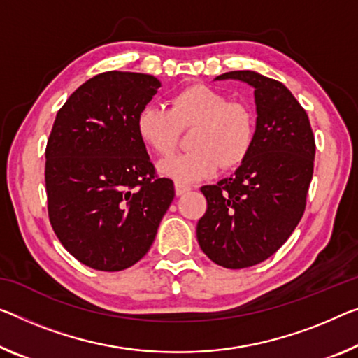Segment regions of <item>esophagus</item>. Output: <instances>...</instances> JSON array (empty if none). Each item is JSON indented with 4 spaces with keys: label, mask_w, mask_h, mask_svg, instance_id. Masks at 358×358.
<instances>
[{
    "label": "esophagus",
    "mask_w": 358,
    "mask_h": 358,
    "mask_svg": "<svg viewBox=\"0 0 358 358\" xmlns=\"http://www.w3.org/2000/svg\"><path fill=\"white\" fill-rule=\"evenodd\" d=\"M174 189H176V195L180 196V195H184L185 192H189V190H190V185H185V184L176 182V184H174Z\"/></svg>",
    "instance_id": "obj_1"
}]
</instances>
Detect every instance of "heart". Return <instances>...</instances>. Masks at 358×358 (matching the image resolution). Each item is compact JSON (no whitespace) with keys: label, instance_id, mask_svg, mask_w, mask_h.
<instances>
[{"label":"heart","instance_id":"heart-1","mask_svg":"<svg viewBox=\"0 0 358 358\" xmlns=\"http://www.w3.org/2000/svg\"><path fill=\"white\" fill-rule=\"evenodd\" d=\"M194 150L169 157L158 171L180 184L211 178L219 166L236 168L245 162L255 141L256 122L245 103L205 85H194L174 94L169 110L153 103L142 107L136 131L142 144L158 155H169L178 145L180 131L192 129Z\"/></svg>","mask_w":358,"mask_h":358}]
</instances>
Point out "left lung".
Here are the masks:
<instances>
[{
  "mask_svg": "<svg viewBox=\"0 0 358 358\" xmlns=\"http://www.w3.org/2000/svg\"><path fill=\"white\" fill-rule=\"evenodd\" d=\"M214 80H238L255 90L256 131L235 173L201 187L208 210L196 224V238L217 266L245 268L271 257L299 224L315 141L306 110L283 83L251 70Z\"/></svg>",
  "mask_w": 358,
  "mask_h": 358,
  "instance_id": "1",
  "label": "left lung"
}]
</instances>
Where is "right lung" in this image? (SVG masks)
<instances>
[{
    "instance_id": "obj_1",
    "label": "right lung",
    "mask_w": 358,
    "mask_h": 358,
    "mask_svg": "<svg viewBox=\"0 0 358 358\" xmlns=\"http://www.w3.org/2000/svg\"><path fill=\"white\" fill-rule=\"evenodd\" d=\"M162 86L155 76L106 71L57 112L46 147L49 221L85 266L124 271L142 259L174 198L157 178L136 118Z\"/></svg>"
}]
</instances>
